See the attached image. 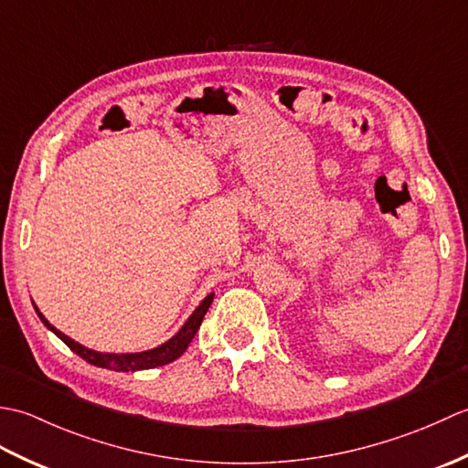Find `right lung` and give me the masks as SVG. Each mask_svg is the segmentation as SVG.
Returning <instances> with one entry per match:
<instances>
[{"label": "right lung", "mask_w": 468, "mask_h": 468, "mask_svg": "<svg viewBox=\"0 0 468 468\" xmlns=\"http://www.w3.org/2000/svg\"><path fill=\"white\" fill-rule=\"evenodd\" d=\"M213 295L215 293H208L205 297L201 305L197 307L193 315L188 317L186 324L181 327V332H178L175 337H171L166 344L154 347V350L138 352V354H101V352L88 350V347L74 342L72 337H68L59 330H56V327L49 324L42 314H39L37 307H36V312L39 315V320L44 322V325H48L49 330H52L59 337V340H62L69 347V350L80 356L82 360H86L88 364L98 366V367H106V370H116V372H134V370H148V367L171 364L173 360H176V357H181L183 352L188 347V344H191V340L195 337L197 330L201 327V322L208 310V305H211V302H213Z\"/></svg>", "instance_id": "1"}]
</instances>
